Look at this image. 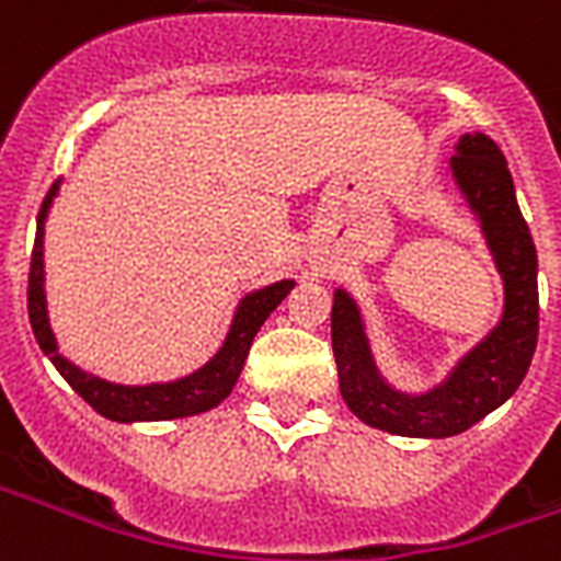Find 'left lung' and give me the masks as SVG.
<instances>
[{"label": "left lung", "instance_id": "left-lung-1", "mask_svg": "<svg viewBox=\"0 0 561 561\" xmlns=\"http://www.w3.org/2000/svg\"><path fill=\"white\" fill-rule=\"evenodd\" d=\"M450 170L503 276L506 299L497 327L442 385L403 394L376 367L356 299L337 288L332 302V353L344 403L367 426L405 438H450L480 423L518 391L538 344V255L506 158L494 140L473 131L459 138Z\"/></svg>", "mask_w": 561, "mask_h": 561}]
</instances>
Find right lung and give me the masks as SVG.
<instances>
[{
	"instance_id": "obj_1",
	"label": "right lung",
	"mask_w": 561,
	"mask_h": 561,
	"mask_svg": "<svg viewBox=\"0 0 561 561\" xmlns=\"http://www.w3.org/2000/svg\"><path fill=\"white\" fill-rule=\"evenodd\" d=\"M55 182L49 194L43 199V208L37 214V234H34L32 250V271H28V320H32V332L37 337L41 350L49 356L58 374L70 382L76 394L91 405L93 412L117 423L131 421H173V417H187V414H199L224 403L226 397L232 394L234 382L243 370L247 353L252 347V337L262 329V323L271 318V311L279 306L282 299L288 297L294 288V279L273 282L267 288H259L241 299V306L234 311L232 327L226 335L224 347L217 350L211 362H205L199 370L182 376L176 382H152V385H114L105 382L100 376L81 370L72 362L58 353L55 344L53 327H49V314H46V290H43V224L58 194Z\"/></svg>"
}]
</instances>
